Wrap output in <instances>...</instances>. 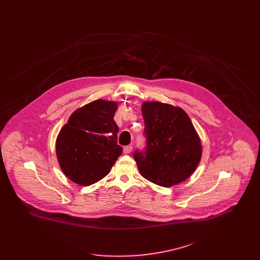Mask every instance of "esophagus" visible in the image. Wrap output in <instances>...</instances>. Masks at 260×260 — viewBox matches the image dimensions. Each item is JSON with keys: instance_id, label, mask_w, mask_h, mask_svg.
Segmentation results:
<instances>
[{"instance_id": "34e87169", "label": "esophagus", "mask_w": 260, "mask_h": 260, "mask_svg": "<svg viewBox=\"0 0 260 260\" xmlns=\"http://www.w3.org/2000/svg\"><path fill=\"white\" fill-rule=\"evenodd\" d=\"M133 151V146L132 145H127V146H124V154H129L131 152Z\"/></svg>"}]
</instances>
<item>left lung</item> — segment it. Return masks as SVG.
I'll return each mask as SVG.
<instances>
[{
    "mask_svg": "<svg viewBox=\"0 0 260 260\" xmlns=\"http://www.w3.org/2000/svg\"><path fill=\"white\" fill-rule=\"evenodd\" d=\"M146 144L134 158L140 174L149 181L169 187L186 180L198 167L202 145L185 112L161 103L142 104Z\"/></svg>",
    "mask_w": 260,
    "mask_h": 260,
    "instance_id": "8db88e82",
    "label": "left lung"
}]
</instances>
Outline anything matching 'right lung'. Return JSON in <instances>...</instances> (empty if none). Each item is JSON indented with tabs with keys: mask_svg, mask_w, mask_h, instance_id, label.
Masks as SVG:
<instances>
[{
	"mask_svg": "<svg viewBox=\"0 0 260 260\" xmlns=\"http://www.w3.org/2000/svg\"><path fill=\"white\" fill-rule=\"evenodd\" d=\"M117 103L98 99L77 109L56 139L62 172L73 182L88 186L106 176L122 154L119 127L114 121Z\"/></svg>",
	"mask_w": 260,
	"mask_h": 260,
	"instance_id": "add662e5",
	"label": "right lung"
}]
</instances>
